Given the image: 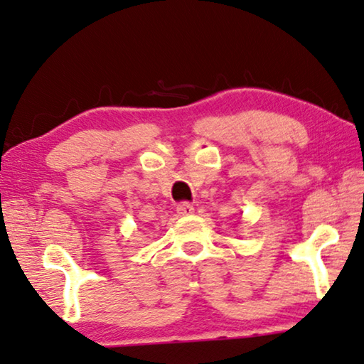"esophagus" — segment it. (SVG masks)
Instances as JSON below:
<instances>
[{"label": "esophagus", "mask_w": 364, "mask_h": 364, "mask_svg": "<svg viewBox=\"0 0 364 364\" xmlns=\"http://www.w3.org/2000/svg\"><path fill=\"white\" fill-rule=\"evenodd\" d=\"M176 210H178V214H181V215H191L194 213V208H193L191 203H188V200H183V203L176 205Z\"/></svg>", "instance_id": "esophagus-1"}]
</instances>
